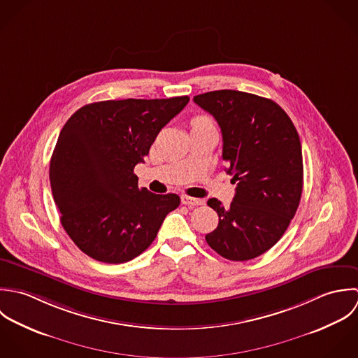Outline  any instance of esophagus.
Masks as SVG:
<instances>
[{"instance_id":"esophagus-1","label":"esophagus","mask_w":358,"mask_h":358,"mask_svg":"<svg viewBox=\"0 0 358 358\" xmlns=\"http://www.w3.org/2000/svg\"><path fill=\"white\" fill-rule=\"evenodd\" d=\"M181 202H182V205H187V206H202L205 203L203 199L191 198V196H187V195L181 196Z\"/></svg>"}]
</instances>
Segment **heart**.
Instances as JSON below:
<instances>
[{
	"instance_id": "b5f03b06",
	"label": "heart",
	"mask_w": 358,
	"mask_h": 358,
	"mask_svg": "<svg viewBox=\"0 0 358 358\" xmlns=\"http://www.w3.org/2000/svg\"><path fill=\"white\" fill-rule=\"evenodd\" d=\"M198 120H208L206 117H198Z\"/></svg>"
}]
</instances>
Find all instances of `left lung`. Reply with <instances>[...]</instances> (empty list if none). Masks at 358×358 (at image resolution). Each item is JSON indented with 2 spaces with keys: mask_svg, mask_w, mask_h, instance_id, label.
I'll return each instance as SVG.
<instances>
[{
  "mask_svg": "<svg viewBox=\"0 0 358 358\" xmlns=\"http://www.w3.org/2000/svg\"><path fill=\"white\" fill-rule=\"evenodd\" d=\"M222 134V160L236 184L229 208L212 198L218 225L208 245L232 262H246L271 249L297 210L303 189L299 134L285 110L271 99L220 90L194 96Z\"/></svg>",
  "mask_w": 358,
  "mask_h": 358,
  "instance_id": "8db88e82",
  "label": "left lung"
}]
</instances>
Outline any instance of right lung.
I'll list each match as a JSON object with an SVG mask.
<instances>
[{
	"label": "right lung",
	"instance_id": "add662e5",
	"mask_svg": "<svg viewBox=\"0 0 358 358\" xmlns=\"http://www.w3.org/2000/svg\"><path fill=\"white\" fill-rule=\"evenodd\" d=\"M188 102L187 95L94 102L64 126L50 164L51 189L62 227L87 256L109 264L133 260L178 208L176 194L140 189L134 167Z\"/></svg>",
	"mask_w": 358,
	"mask_h": 358
}]
</instances>
